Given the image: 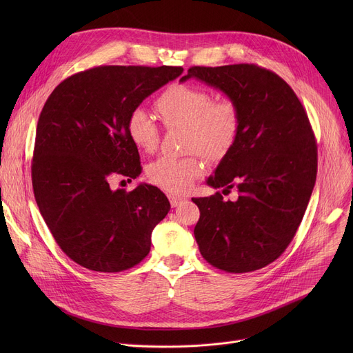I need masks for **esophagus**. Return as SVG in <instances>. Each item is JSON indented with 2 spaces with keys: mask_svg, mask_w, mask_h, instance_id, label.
<instances>
[{
  "mask_svg": "<svg viewBox=\"0 0 353 353\" xmlns=\"http://www.w3.org/2000/svg\"><path fill=\"white\" fill-rule=\"evenodd\" d=\"M169 199H170V205H172L173 208H177V206L180 205V203L184 200V197H181V196H174V194H170Z\"/></svg>",
  "mask_w": 353,
  "mask_h": 353,
  "instance_id": "esophagus-1",
  "label": "esophagus"
}]
</instances>
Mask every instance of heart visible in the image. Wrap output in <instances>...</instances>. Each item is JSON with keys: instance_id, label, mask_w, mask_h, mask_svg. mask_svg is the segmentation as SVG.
<instances>
[{"instance_id": "obj_1", "label": "heart", "mask_w": 353, "mask_h": 353, "mask_svg": "<svg viewBox=\"0 0 353 353\" xmlns=\"http://www.w3.org/2000/svg\"><path fill=\"white\" fill-rule=\"evenodd\" d=\"M156 110L167 128H186V148L197 150L209 160L226 157L240 132V113L234 101L214 100L205 88L172 84L156 100ZM130 140L144 153H153L160 143V127L154 117L136 108L127 119ZM205 173L197 154L184 157L164 156L147 165V179L154 186L180 194Z\"/></svg>"}]
</instances>
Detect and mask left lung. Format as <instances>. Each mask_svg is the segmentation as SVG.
<instances>
[{"instance_id":"left-lung-1","label":"left lung","mask_w":353,"mask_h":353,"mask_svg":"<svg viewBox=\"0 0 353 353\" xmlns=\"http://www.w3.org/2000/svg\"><path fill=\"white\" fill-rule=\"evenodd\" d=\"M192 77L223 91L240 113L237 140L208 179L239 197L225 201L217 192L192 199L200 210L199 250L229 273L262 269L286 250L306 212L318 173L312 125L294 91L270 70L194 65L180 81Z\"/></svg>"}]
</instances>
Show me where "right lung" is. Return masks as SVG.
I'll list each match as a JSON object with an SVG mask.
<instances>
[{"mask_svg": "<svg viewBox=\"0 0 353 353\" xmlns=\"http://www.w3.org/2000/svg\"><path fill=\"white\" fill-rule=\"evenodd\" d=\"M181 67L99 65L72 74L47 99L37 124L31 179L35 201L60 249L104 273L139 265L170 210L160 189L111 190L110 180L141 173L127 119Z\"/></svg>", "mask_w": 353, "mask_h": 353, "instance_id": "right-lung-1", "label": "right lung"}]
</instances>
